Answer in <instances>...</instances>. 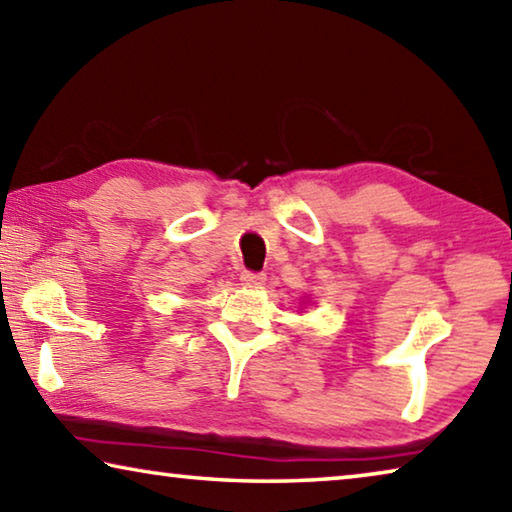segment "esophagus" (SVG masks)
Returning <instances> with one entry per match:
<instances>
[{"label": "esophagus", "mask_w": 512, "mask_h": 512, "mask_svg": "<svg viewBox=\"0 0 512 512\" xmlns=\"http://www.w3.org/2000/svg\"><path fill=\"white\" fill-rule=\"evenodd\" d=\"M241 282H244L246 287H262V284L266 282V275L255 273V271H244L241 273Z\"/></svg>", "instance_id": "34e87169"}]
</instances>
